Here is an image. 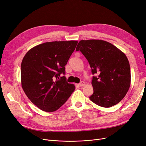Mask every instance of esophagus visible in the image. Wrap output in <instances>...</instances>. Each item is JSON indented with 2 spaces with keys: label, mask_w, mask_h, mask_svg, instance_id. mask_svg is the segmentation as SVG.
<instances>
[{
  "label": "esophagus",
  "mask_w": 146,
  "mask_h": 146,
  "mask_svg": "<svg viewBox=\"0 0 146 146\" xmlns=\"http://www.w3.org/2000/svg\"><path fill=\"white\" fill-rule=\"evenodd\" d=\"M85 85V82L84 81H82L79 84V85L80 86V87H83V86H84Z\"/></svg>",
  "instance_id": "1"
}]
</instances>
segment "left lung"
Here are the masks:
<instances>
[{
  "label": "left lung",
  "instance_id": "left-lung-1",
  "mask_svg": "<svg viewBox=\"0 0 146 146\" xmlns=\"http://www.w3.org/2000/svg\"><path fill=\"white\" fill-rule=\"evenodd\" d=\"M76 50L87 58L93 74H98L91 82L94 93L90 100L104 108L119 103L131 85L130 65L125 54L101 40H80Z\"/></svg>",
  "mask_w": 146,
  "mask_h": 146
}]
</instances>
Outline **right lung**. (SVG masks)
I'll return each mask as SVG.
<instances>
[{"label": "right lung", "instance_id": "obj_1", "mask_svg": "<svg viewBox=\"0 0 146 146\" xmlns=\"http://www.w3.org/2000/svg\"><path fill=\"white\" fill-rule=\"evenodd\" d=\"M77 44L73 40L46 42L32 47L25 55L21 64V87L41 110L56 111L74 91L73 84L59 76L65 74V66Z\"/></svg>", "mask_w": 146, "mask_h": 146}]
</instances>
